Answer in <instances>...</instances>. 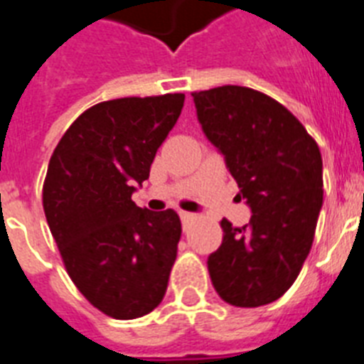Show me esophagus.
I'll return each instance as SVG.
<instances>
[{
	"label": "esophagus",
	"instance_id": "esophagus-1",
	"mask_svg": "<svg viewBox=\"0 0 364 364\" xmlns=\"http://www.w3.org/2000/svg\"><path fill=\"white\" fill-rule=\"evenodd\" d=\"M179 216H181V222H183V224H188L191 220L196 218V216L192 215V213H187V210H179Z\"/></svg>",
	"mask_w": 364,
	"mask_h": 364
}]
</instances>
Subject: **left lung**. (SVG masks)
Instances as JSON below:
<instances>
[{
  "instance_id": "1",
  "label": "left lung",
  "mask_w": 364,
  "mask_h": 364,
  "mask_svg": "<svg viewBox=\"0 0 364 364\" xmlns=\"http://www.w3.org/2000/svg\"><path fill=\"white\" fill-rule=\"evenodd\" d=\"M207 139L252 209L250 224L222 220L224 239L207 268L235 307L276 301L296 281L313 246L323 201L318 144L287 107L248 87L192 92Z\"/></svg>"
}]
</instances>
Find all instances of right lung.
I'll return each instance as SVG.
<instances>
[{"label": "right lung", "mask_w": 364, "mask_h": 364, "mask_svg": "<svg viewBox=\"0 0 364 364\" xmlns=\"http://www.w3.org/2000/svg\"><path fill=\"white\" fill-rule=\"evenodd\" d=\"M185 94L118 97L90 107L50 159L42 205L73 285L116 320L151 313L164 298L181 220L131 200L149 177Z\"/></svg>", "instance_id": "add662e5"}]
</instances>
